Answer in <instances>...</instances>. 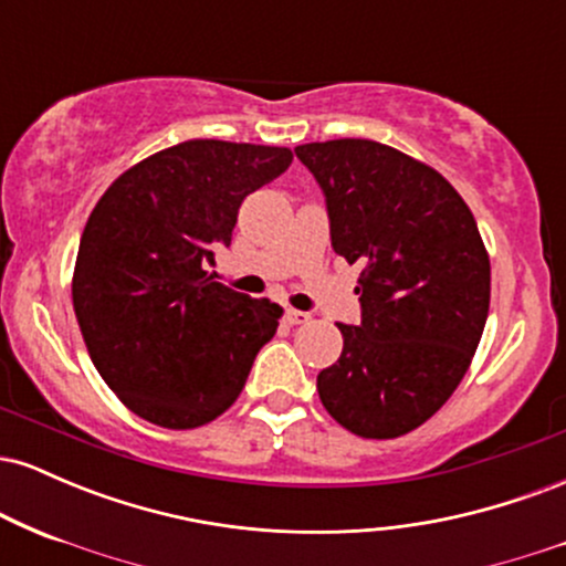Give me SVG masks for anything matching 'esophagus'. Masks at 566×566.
I'll return each mask as SVG.
<instances>
[{
  "label": "esophagus",
  "mask_w": 566,
  "mask_h": 566,
  "mask_svg": "<svg viewBox=\"0 0 566 566\" xmlns=\"http://www.w3.org/2000/svg\"><path fill=\"white\" fill-rule=\"evenodd\" d=\"M284 322H287V324H305V322H311V314H305V311L287 308V311H284Z\"/></svg>",
  "instance_id": "obj_1"
}]
</instances>
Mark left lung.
Listing matches in <instances>:
<instances>
[{
	"label": "left lung",
	"mask_w": 566,
	"mask_h": 566,
	"mask_svg": "<svg viewBox=\"0 0 566 566\" xmlns=\"http://www.w3.org/2000/svg\"><path fill=\"white\" fill-rule=\"evenodd\" d=\"M333 250L359 263L361 324H337L343 354L316 378L350 433L396 439L423 426L469 373L490 314V255L444 175L365 138L305 143Z\"/></svg>",
	"instance_id": "left-lung-1"
}]
</instances>
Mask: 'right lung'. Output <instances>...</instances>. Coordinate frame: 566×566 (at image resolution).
Instances as JSON below:
<instances>
[{
  "label": "right lung",
  "mask_w": 566,
  "mask_h": 566,
  "mask_svg": "<svg viewBox=\"0 0 566 566\" xmlns=\"http://www.w3.org/2000/svg\"><path fill=\"white\" fill-rule=\"evenodd\" d=\"M292 165L282 146L197 138L151 154L97 199L71 297L106 386L148 423L188 431L223 415L276 335L282 305L216 282L247 193Z\"/></svg>",
  "instance_id": "1"
}]
</instances>
